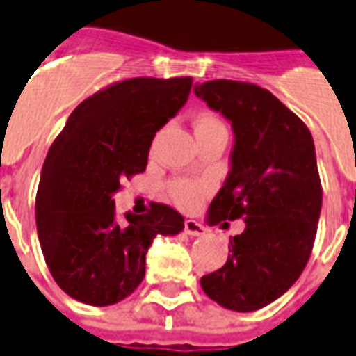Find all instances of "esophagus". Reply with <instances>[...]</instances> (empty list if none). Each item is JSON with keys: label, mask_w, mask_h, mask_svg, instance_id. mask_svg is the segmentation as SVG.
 I'll use <instances>...</instances> for the list:
<instances>
[{"label": "esophagus", "mask_w": 356, "mask_h": 356, "mask_svg": "<svg viewBox=\"0 0 356 356\" xmlns=\"http://www.w3.org/2000/svg\"><path fill=\"white\" fill-rule=\"evenodd\" d=\"M184 228H186V234H189V236H204L206 234V227L195 221V219H187L184 222Z\"/></svg>", "instance_id": "1"}]
</instances>
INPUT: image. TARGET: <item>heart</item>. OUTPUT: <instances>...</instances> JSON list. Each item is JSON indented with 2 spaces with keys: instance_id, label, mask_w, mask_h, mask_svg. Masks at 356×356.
<instances>
[{
  "instance_id": "obj_1",
  "label": "heart",
  "mask_w": 356,
  "mask_h": 356,
  "mask_svg": "<svg viewBox=\"0 0 356 356\" xmlns=\"http://www.w3.org/2000/svg\"><path fill=\"white\" fill-rule=\"evenodd\" d=\"M211 129H227L219 118L211 115H200L195 120V131H211ZM209 191L208 181L198 180H176L170 184V195L180 208H195Z\"/></svg>"
}]
</instances>
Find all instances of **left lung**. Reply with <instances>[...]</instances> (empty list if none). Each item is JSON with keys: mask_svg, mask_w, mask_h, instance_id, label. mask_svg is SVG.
Segmentation results:
<instances>
[{"mask_svg": "<svg viewBox=\"0 0 356 356\" xmlns=\"http://www.w3.org/2000/svg\"><path fill=\"white\" fill-rule=\"evenodd\" d=\"M195 95L234 131L230 170L208 208L209 225L243 219L227 264L200 278L217 305L252 312L286 293L307 266L321 211V184L307 124L258 85L216 79Z\"/></svg>", "mask_w": 356, "mask_h": 356, "instance_id": "obj_1", "label": "left lung"}]
</instances>
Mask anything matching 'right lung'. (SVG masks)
Masks as SVG:
<instances>
[{
    "label": "right lung",
    "instance_id": "1",
    "mask_svg": "<svg viewBox=\"0 0 356 356\" xmlns=\"http://www.w3.org/2000/svg\"><path fill=\"white\" fill-rule=\"evenodd\" d=\"M191 78H134L83 100L49 148L37 191V232L66 296L107 307L131 296L156 236H176L184 217L165 204L115 216L120 180L147 169L156 131L176 117Z\"/></svg>",
    "mask_w": 356,
    "mask_h": 356
}]
</instances>
